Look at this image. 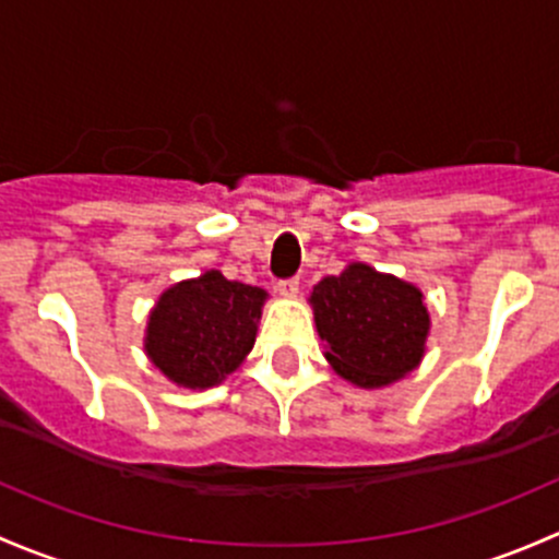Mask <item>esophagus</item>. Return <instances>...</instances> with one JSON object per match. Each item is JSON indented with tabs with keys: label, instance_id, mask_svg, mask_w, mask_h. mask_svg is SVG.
<instances>
[{
	"label": "esophagus",
	"instance_id": "1",
	"mask_svg": "<svg viewBox=\"0 0 559 559\" xmlns=\"http://www.w3.org/2000/svg\"><path fill=\"white\" fill-rule=\"evenodd\" d=\"M277 293H280V296H285V298L296 296V293H298V280L290 277V280L277 282Z\"/></svg>",
	"mask_w": 559,
	"mask_h": 559
}]
</instances>
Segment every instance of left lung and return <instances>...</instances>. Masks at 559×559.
<instances>
[{
    "label": "left lung",
    "instance_id": "left-lung-1",
    "mask_svg": "<svg viewBox=\"0 0 559 559\" xmlns=\"http://www.w3.org/2000/svg\"><path fill=\"white\" fill-rule=\"evenodd\" d=\"M309 304L325 358L358 388H384L406 377L425 355L430 314L419 287L366 263L314 285Z\"/></svg>",
    "mask_w": 559,
    "mask_h": 559
}]
</instances>
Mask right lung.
<instances>
[{"instance_id":"right-lung-1","label":"right lung","mask_w":559,"mask_h":559,"mask_svg":"<svg viewBox=\"0 0 559 559\" xmlns=\"http://www.w3.org/2000/svg\"><path fill=\"white\" fill-rule=\"evenodd\" d=\"M266 296L263 287L231 282L215 269L177 282L147 318V358L180 388H215L255 344Z\"/></svg>"}]
</instances>
